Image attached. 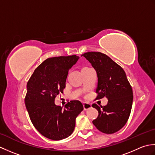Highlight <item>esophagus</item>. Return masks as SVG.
Listing matches in <instances>:
<instances>
[{"mask_svg":"<svg viewBox=\"0 0 155 155\" xmlns=\"http://www.w3.org/2000/svg\"><path fill=\"white\" fill-rule=\"evenodd\" d=\"M92 107H91V104H89V103H83V108H84V110H87L88 109H89V108H91Z\"/></svg>","mask_w":155,"mask_h":155,"instance_id":"1","label":"esophagus"}]
</instances>
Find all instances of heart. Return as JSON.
<instances>
[{
	"mask_svg": "<svg viewBox=\"0 0 155 155\" xmlns=\"http://www.w3.org/2000/svg\"><path fill=\"white\" fill-rule=\"evenodd\" d=\"M85 68H87V67H84L83 68H82V70H83V69H85Z\"/></svg>",
	"mask_w": 155,
	"mask_h": 155,
	"instance_id": "obj_1",
	"label": "heart"
}]
</instances>
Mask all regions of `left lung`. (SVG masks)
<instances>
[{
	"label": "left lung",
	"instance_id": "8db88e82",
	"mask_svg": "<svg viewBox=\"0 0 155 155\" xmlns=\"http://www.w3.org/2000/svg\"><path fill=\"white\" fill-rule=\"evenodd\" d=\"M82 56L91 62L97 72L96 99L104 97L108 99L106 106L92 105L98 111L93 123L102 133H116L127 123L133 105V90L126 73L120 66L100 52H88Z\"/></svg>",
	"mask_w": 155,
	"mask_h": 155
}]
</instances>
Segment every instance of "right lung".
<instances>
[{
    "label": "right lung",
    "mask_w": 155,
    "mask_h": 155,
    "mask_svg": "<svg viewBox=\"0 0 155 155\" xmlns=\"http://www.w3.org/2000/svg\"><path fill=\"white\" fill-rule=\"evenodd\" d=\"M79 57L77 55L48 58L35 69L28 80L25 105L32 123L42 135L58 140L73 132L76 118L83 110L80 101H71L64 107L54 99L63 93L68 72Z\"/></svg>",
    "instance_id": "right-lung-1"
}]
</instances>
